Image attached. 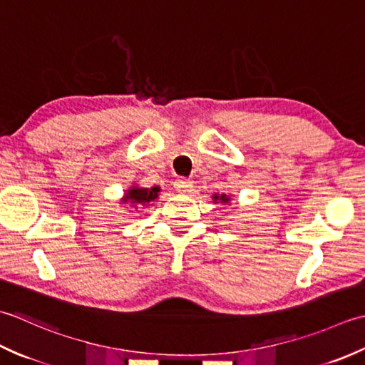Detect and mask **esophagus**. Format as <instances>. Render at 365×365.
Instances as JSON below:
<instances>
[{"instance_id": "34e87169", "label": "esophagus", "mask_w": 365, "mask_h": 365, "mask_svg": "<svg viewBox=\"0 0 365 365\" xmlns=\"http://www.w3.org/2000/svg\"><path fill=\"white\" fill-rule=\"evenodd\" d=\"M173 185H175V189H176L178 192H182V193L190 192L192 187H193L192 181L187 180V178H178V180L175 181Z\"/></svg>"}]
</instances>
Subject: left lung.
<instances>
[{"label": "left lung", "instance_id": "1", "mask_svg": "<svg viewBox=\"0 0 365 365\" xmlns=\"http://www.w3.org/2000/svg\"><path fill=\"white\" fill-rule=\"evenodd\" d=\"M214 200H220V202H224V203H227L230 198H228V197L225 195V193H224V195H220V197L217 195V193H215V195H214Z\"/></svg>", "mask_w": 365, "mask_h": 365}]
</instances>
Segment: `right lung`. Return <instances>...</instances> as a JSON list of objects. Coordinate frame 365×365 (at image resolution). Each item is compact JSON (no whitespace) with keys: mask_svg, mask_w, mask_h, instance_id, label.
I'll return each instance as SVG.
<instances>
[{"mask_svg":"<svg viewBox=\"0 0 365 365\" xmlns=\"http://www.w3.org/2000/svg\"><path fill=\"white\" fill-rule=\"evenodd\" d=\"M160 189L159 187H153V189H130L128 192V195H125V202H130V203H140V205H145V203H150L153 200L158 198V192Z\"/></svg>","mask_w":365,"mask_h":365,"instance_id":"1","label":"right lung"}]
</instances>
